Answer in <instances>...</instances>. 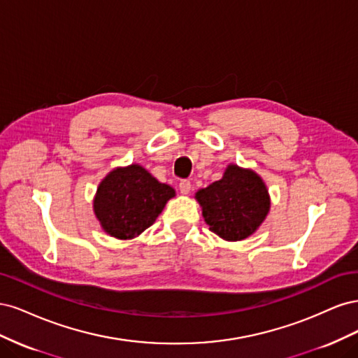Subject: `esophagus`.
I'll return each mask as SVG.
<instances>
[{
  "label": "esophagus",
  "mask_w": 358,
  "mask_h": 358,
  "mask_svg": "<svg viewBox=\"0 0 358 358\" xmlns=\"http://www.w3.org/2000/svg\"><path fill=\"white\" fill-rule=\"evenodd\" d=\"M179 189L182 194H188L191 191V182L188 179H183L179 182Z\"/></svg>",
  "instance_id": "1"
}]
</instances>
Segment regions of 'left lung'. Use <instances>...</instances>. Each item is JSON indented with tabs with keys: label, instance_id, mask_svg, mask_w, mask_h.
<instances>
[{
	"label": "left lung",
	"instance_id": "8db88e82",
	"mask_svg": "<svg viewBox=\"0 0 358 358\" xmlns=\"http://www.w3.org/2000/svg\"><path fill=\"white\" fill-rule=\"evenodd\" d=\"M210 231L225 241H242L251 236L270 208L267 188L257 173L234 164L222 179L196 194Z\"/></svg>",
	"mask_w": 358,
	"mask_h": 358
}]
</instances>
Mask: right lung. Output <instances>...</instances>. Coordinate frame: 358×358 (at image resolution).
<instances>
[{
    "label": "right lung",
    "instance_id": "1",
    "mask_svg": "<svg viewBox=\"0 0 358 358\" xmlns=\"http://www.w3.org/2000/svg\"><path fill=\"white\" fill-rule=\"evenodd\" d=\"M175 189L133 164L110 171L100 183L94 212L103 230L117 239H133L155 222Z\"/></svg>",
    "mask_w": 358,
    "mask_h": 358
}]
</instances>
